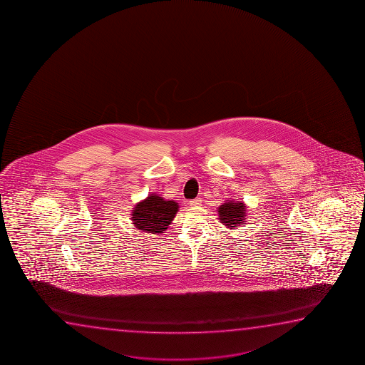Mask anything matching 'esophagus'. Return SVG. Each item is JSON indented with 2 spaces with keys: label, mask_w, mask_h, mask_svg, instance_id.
I'll use <instances>...</instances> for the list:
<instances>
[{
  "label": "esophagus",
  "mask_w": 365,
  "mask_h": 365,
  "mask_svg": "<svg viewBox=\"0 0 365 365\" xmlns=\"http://www.w3.org/2000/svg\"><path fill=\"white\" fill-rule=\"evenodd\" d=\"M202 203V200L200 198H195V200H190V205L192 207H198Z\"/></svg>",
  "instance_id": "1"
}]
</instances>
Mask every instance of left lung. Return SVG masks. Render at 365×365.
I'll list each match as a JSON object with an SVG mask.
<instances>
[{
    "instance_id": "left-lung-1",
    "label": "left lung",
    "mask_w": 365,
    "mask_h": 365,
    "mask_svg": "<svg viewBox=\"0 0 365 365\" xmlns=\"http://www.w3.org/2000/svg\"><path fill=\"white\" fill-rule=\"evenodd\" d=\"M220 222L228 228H235L245 222V205L243 202L228 200L218 208Z\"/></svg>"
}]
</instances>
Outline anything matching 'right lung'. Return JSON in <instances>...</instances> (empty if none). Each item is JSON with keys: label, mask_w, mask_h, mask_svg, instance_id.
I'll use <instances>...</instances> for the list:
<instances>
[{"label": "right lung", "mask_w": 365, "mask_h": 365, "mask_svg": "<svg viewBox=\"0 0 365 365\" xmlns=\"http://www.w3.org/2000/svg\"><path fill=\"white\" fill-rule=\"evenodd\" d=\"M178 208V203L175 200H165L153 193L135 205L130 220L137 230L160 235L172 223Z\"/></svg>", "instance_id": "right-lung-1"}]
</instances>
